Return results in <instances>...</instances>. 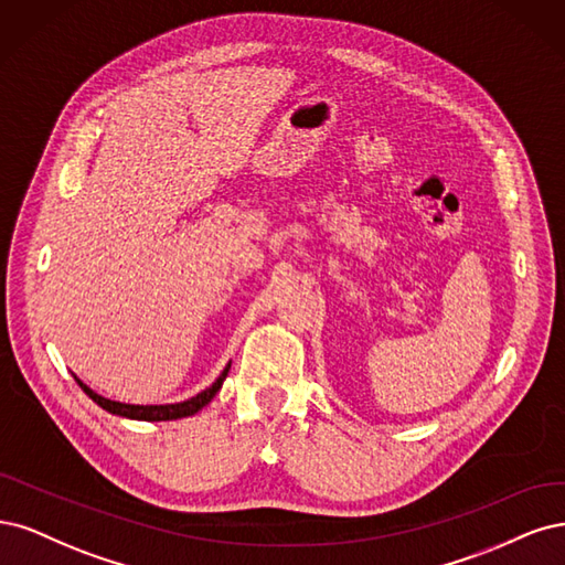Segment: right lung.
Instances as JSON below:
<instances>
[{
    "mask_svg": "<svg viewBox=\"0 0 565 565\" xmlns=\"http://www.w3.org/2000/svg\"><path fill=\"white\" fill-rule=\"evenodd\" d=\"M230 366H232V363H227V366L223 369V373L215 377V382H213L211 387H206L204 392H199L196 396L188 398V402H180V404H161V406H136V404L113 402V398H105V396L96 394L90 387H86L77 375H75V380H77V385H79L90 398H94V402H96L103 411L113 413V415H121V417H131V420L159 423V420H178V417H188V415H194V413L202 411V408L211 402V398H213L217 392H221L223 382H225V377H227V373H230Z\"/></svg>",
    "mask_w": 565,
    "mask_h": 565,
    "instance_id": "add662e5",
    "label": "right lung"
}]
</instances>
